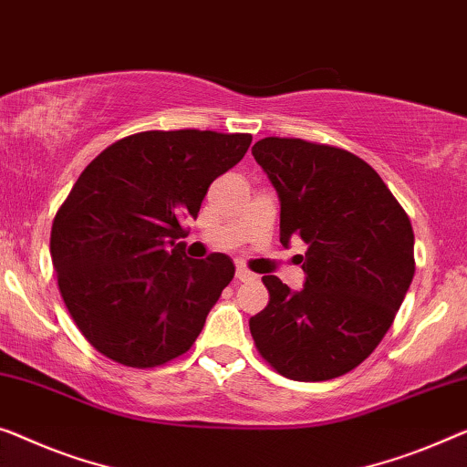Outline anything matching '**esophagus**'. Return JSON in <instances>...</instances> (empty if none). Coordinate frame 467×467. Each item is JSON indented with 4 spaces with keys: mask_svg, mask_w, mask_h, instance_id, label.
I'll list each match as a JSON object with an SVG mask.
<instances>
[{
    "mask_svg": "<svg viewBox=\"0 0 467 467\" xmlns=\"http://www.w3.org/2000/svg\"><path fill=\"white\" fill-rule=\"evenodd\" d=\"M236 281H241V283H252V281H255V275L249 273L247 268L239 266V268H236Z\"/></svg>",
    "mask_w": 467,
    "mask_h": 467,
    "instance_id": "34e87169",
    "label": "esophagus"
}]
</instances>
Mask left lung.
Wrapping results in <instances>:
<instances>
[{
    "instance_id": "obj_1",
    "label": "left lung",
    "mask_w": 467,
    "mask_h": 467,
    "mask_svg": "<svg viewBox=\"0 0 467 467\" xmlns=\"http://www.w3.org/2000/svg\"><path fill=\"white\" fill-rule=\"evenodd\" d=\"M252 152L281 201V243H306L302 291L262 276L270 302L249 318L254 342L285 378H339L378 348L405 300L411 220L352 152L300 138H264Z\"/></svg>"
}]
</instances>
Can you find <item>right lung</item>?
<instances>
[{
    "label": "right lung",
    "instance_id": "add662e5",
    "mask_svg": "<svg viewBox=\"0 0 467 467\" xmlns=\"http://www.w3.org/2000/svg\"><path fill=\"white\" fill-rule=\"evenodd\" d=\"M249 144V134L142 131L81 171L54 218L50 254L75 325L104 357L149 368L191 350L234 264L186 257L182 222Z\"/></svg>",
    "mask_w": 467,
    "mask_h": 467
}]
</instances>
